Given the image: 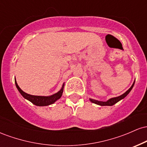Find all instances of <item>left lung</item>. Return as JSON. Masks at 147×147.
<instances>
[{
	"instance_id": "1",
	"label": "left lung",
	"mask_w": 147,
	"mask_h": 147,
	"mask_svg": "<svg viewBox=\"0 0 147 147\" xmlns=\"http://www.w3.org/2000/svg\"><path fill=\"white\" fill-rule=\"evenodd\" d=\"M134 84H135V82H133V85L131 86V87L130 88L129 90L126 91V92H124V94H122V95L119 96V97L111 98L110 99H109L108 101H106V102H101V101H97V100H95V99H90V101L91 102L94 103V104H97V105H99V106H113V105H114L115 104H116V103L119 102V101H120L121 99H124V97H125L129 93L130 91L132 90L133 86H134Z\"/></svg>"
}]
</instances>
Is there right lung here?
<instances>
[{
    "label": "right lung",
    "mask_w": 147,
    "mask_h": 147,
    "mask_svg": "<svg viewBox=\"0 0 147 147\" xmlns=\"http://www.w3.org/2000/svg\"><path fill=\"white\" fill-rule=\"evenodd\" d=\"M15 84H16V86L17 88L18 91H19V92L21 94V95L23 96L25 99L29 100L30 102H31L33 104H34V105L38 106L50 105V104H54V103L56 102L57 100H58L59 99H60L62 94H63L64 86L63 84L61 89L58 92H57V93L54 94V95H52L51 96H36L29 95V94L23 92V91L20 88V87L18 86V84L16 82V79H15Z\"/></svg>",
    "instance_id": "1"
}]
</instances>
